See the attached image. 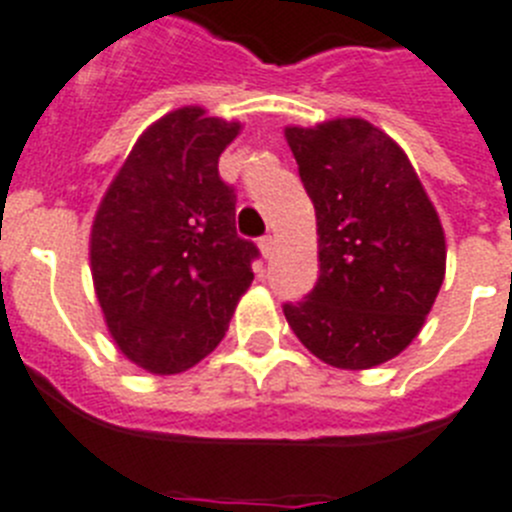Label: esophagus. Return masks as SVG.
I'll use <instances>...</instances> for the list:
<instances>
[{"instance_id":"1","label":"esophagus","mask_w":512,"mask_h":512,"mask_svg":"<svg viewBox=\"0 0 512 512\" xmlns=\"http://www.w3.org/2000/svg\"><path fill=\"white\" fill-rule=\"evenodd\" d=\"M273 250H275V237H270V234H265V237L260 239V252H262V257H270V255H273Z\"/></svg>"}]
</instances>
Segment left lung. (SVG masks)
<instances>
[{"mask_svg":"<svg viewBox=\"0 0 512 512\" xmlns=\"http://www.w3.org/2000/svg\"><path fill=\"white\" fill-rule=\"evenodd\" d=\"M285 140L319 232V280L285 319L326 365L370 370L416 339L439 296V214L408 155L365 119L288 127Z\"/></svg>","mask_w":512,"mask_h":512,"instance_id":"obj_1","label":"left lung"}]
</instances>
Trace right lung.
Wrapping results in <instances>:
<instances>
[{
  "instance_id": "obj_1",
  "label": "right lung",
  "mask_w": 512,
  "mask_h": 512,
  "mask_svg": "<svg viewBox=\"0 0 512 512\" xmlns=\"http://www.w3.org/2000/svg\"><path fill=\"white\" fill-rule=\"evenodd\" d=\"M239 122L183 107L150 124L101 199L91 275L109 334L142 370L176 375L214 352L252 283L219 155Z\"/></svg>"
}]
</instances>
